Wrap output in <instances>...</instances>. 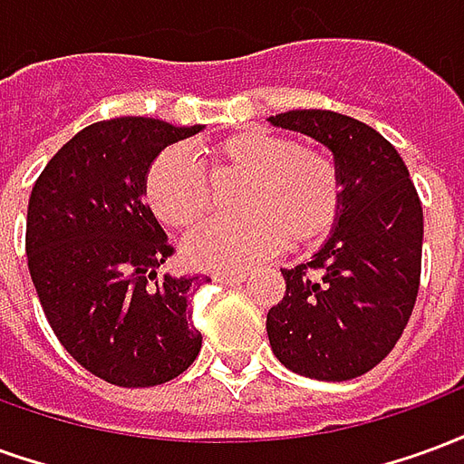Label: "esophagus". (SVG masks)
I'll list each match as a JSON object with an SVG mask.
<instances>
[{
  "mask_svg": "<svg viewBox=\"0 0 464 464\" xmlns=\"http://www.w3.org/2000/svg\"><path fill=\"white\" fill-rule=\"evenodd\" d=\"M213 281L216 283H243L246 281V273L243 271H218V273H213L211 276Z\"/></svg>",
  "mask_w": 464,
  "mask_h": 464,
  "instance_id": "1",
  "label": "esophagus"
}]
</instances>
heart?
<instances>
[{
    "mask_svg": "<svg viewBox=\"0 0 464 464\" xmlns=\"http://www.w3.org/2000/svg\"><path fill=\"white\" fill-rule=\"evenodd\" d=\"M218 176L241 173L238 218H211L186 241V256L206 271H238L291 241H318L341 211V171L318 146L266 129L231 133L211 149ZM146 203L171 228H191L211 211V181L183 149L163 151L146 173Z\"/></svg>",
    "mask_w": 464,
    "mask_h": 464,
    "instance_id": "b5f03b06",
    "label": "heart"
}]
</instances>
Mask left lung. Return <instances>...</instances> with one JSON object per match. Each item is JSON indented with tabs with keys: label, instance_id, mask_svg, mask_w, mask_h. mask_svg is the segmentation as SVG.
I'll list each match as a JSON object with an SVG mask.
<instances>
[{
	"label": "left lung",
	"instance_id": "8db88e82",
	"mask_svg": "<svg viewBox=\"0 0 464 464\" xmlns=\"http://www.w3.org/2000/svg\"><path fill=\"white\" fill-rule=\"evenodd\" d=\"M268 121L325 143L343 186L328 243L311 263L281 268L285 295L266 321L273 355L305 378H358L388 358L418 301L420 196L395 146L368 123L325 109Z\"/></svg>",
	"mask_w": 464,
	"mask_h": 464
}]
</instances>
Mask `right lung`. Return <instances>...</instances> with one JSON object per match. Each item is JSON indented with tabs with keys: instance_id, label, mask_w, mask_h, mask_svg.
Masks as SVG:
<instances>
[{
	"instance_id": "add662e5",
	"label": "right lung",
	"mask_w": 464,
	"mask_h": 464,
	"mask_svg": "<svg viewBox=\"0 0 464 464\" xmlns=\"http://www.w3.org/2000/svg\"><path fill=\"white\" fill-rule=\"evenodd\" d=\"M201 126L121 116L66 141L39 173L26 211V261L66 353L119 388L179 378L201 350L188 295L203 276L173 278V246L143 203L146 173Z\"/></svg>"
}]
</instances>
